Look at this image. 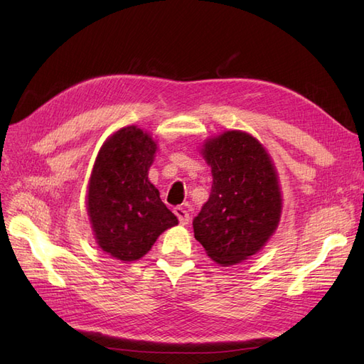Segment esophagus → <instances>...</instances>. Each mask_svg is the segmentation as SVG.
<instances>
[{"label":"esophagus","instance_id":"obj_1","mask_svg":"<svg viewBox=\"0 0 364 364\" xmlns=\"http://www.w3.org/2000/svg\"><path fill=\"white\" fill-rule=\"evenodd\" d=\"M174 214L178 215L181 225H188L190 223V214H188V211H186L185 208H182V206L174 208Z\"/></svg>","mask_w":364,"mask_h":364}]
</instances>
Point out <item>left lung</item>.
Returning <instances> with one entry per match:
<instances>
[{
    "label": "left lung",
    "mask_w": 364,
    "mask_h": 364,
    "mask_svg": "<svg viewBox=\"0 0 364 364\" xmlns=\"http://www.w3.org/2000/svg\"><path fill=\"white\" fill-rule=\"evenodd\" d=\"M213 186L193 220L194 237L215 262L230 266L266 245L281 215L277 171L259 142L240 130L205 144Z\"/></svg>",
    "instance_id": "1"
}]
</instances>
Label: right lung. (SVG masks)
Segmentation results:
<instances>
[{
	"label": "right lung",
	"mask_w": 364,
	"mask_h": 364,
	"mask_svg": "<svg viewBox=\"0 0 364 364\" xmlns=\"http://www.w3.org/2000/svg\"><path fill=\"white\" fill-rule=\"evenodd\" d=\"M156 144L141 129L118 130L98 153L87 191L97 243L121 261L144 257L165 229L179 223L149 181Z\"/></svg>",
	"instance_id": "right-lung-1"
}]
</instances>
